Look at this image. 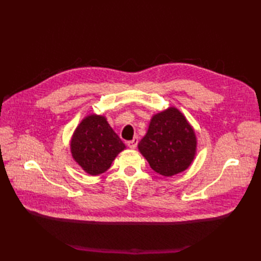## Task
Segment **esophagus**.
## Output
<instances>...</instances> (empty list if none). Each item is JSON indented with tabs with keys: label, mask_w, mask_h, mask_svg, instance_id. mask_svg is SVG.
<instances>
[{
	"label": "esophagus",
	"mask_w": 261,
	"mask_h": 261,
	"mask_svg": "<svg viewBox=\"0 0 261 261\" xmlns=\"http://www.w3.org/2000/svg\"><path fill=\"white\" fill-rule=\"evenodd\" d=\"M138 142H139V140H138V138H134V139L127 141V146H129L131 149H136L137 146H138Z\"/></svg>",
	"instance_id": "esophagus-1"
}]
</instances>
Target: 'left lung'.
Wrapping results in <instances>:
<instances>
[{
	"instance_id": "obj_1",
	"label": "left lung",
	"mask_w": 261,
	"mask_h": 261,
	"mask_svg": "<svg viewBox=\"0 0 261 261\" xmlns=\"http://www.w3.org/2000/svg\"><path fill=\"white\" fill-rule=\"evenodd\" d=\"M138 148L156 173L168 177L190 167L196 152V136L185 116L169 108L152 116Z\"/></svg>"
}]
</instances>
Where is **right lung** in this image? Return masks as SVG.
Returning a JSON list of instances; mask_svg holds the SVG:
<instances>
[{"label":"right lung","mask_w":261,"mask_h":261,"mask_svg":"<svg viewBox=\"0 0 261 261\" xmlns=\"http://www.w3.org/2000/svg\"><path fill=\"white\" fill-rule=\"evenodd\" d=\"M125 148L119 136L102 115L91 114L83 120L70 141L71 156L90 175L107 171Z\"/></svg>","instance_id":"1"}]
</instances>
